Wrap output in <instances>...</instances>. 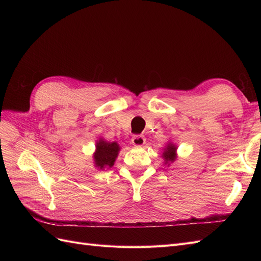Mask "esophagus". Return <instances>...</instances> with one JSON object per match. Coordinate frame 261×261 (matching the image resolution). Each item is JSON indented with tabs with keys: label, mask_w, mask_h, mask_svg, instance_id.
<instances>
[{
	"label": "esophagus",
	"mask_w": 261,
	"mask_h": 261,
	"mask_svg": "<svg viewBox=\"0 0 261 261\" xmlns=\"http://www.w3.org/2000/svg\"><path fill=\"white\" fill-rule=\"evenodd\" d=\"M132 143L134 146H137V147H140L145 145L146 143V138L144 136L141 135H135L133 138H132Z\"/></svg>",
	"instance_id": "obj_1"
}]
</instances>
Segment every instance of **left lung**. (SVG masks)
<instances>
[{
    "label": "left lung",
    "instance_id": "1",
    "mask_svg": "<svg viewBox=\"0 0 261 261\" xmlns=\"http://www.w3.org/2000/svg\"><path fill=\"white\" fill-rule=\"evenodd\" d=\"M176 150H177V146L175 144H173L172 141H169L167 146L163 148L162 158L164 160V165H168V167H170V164H172L176 160V158H177Z\"/></svg>",
    "mask_w": 261,
    "mask_h": 261
}]
</instances>
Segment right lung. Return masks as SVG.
I'll return each instance as SVG.
<instances>
[{"label": "right lung", "instance_id": "right-lung-1", "mask_svg": "<svg viewBox=\"0 0 261 261\" xmlns=\"http://www.w3.org/2000/svg\"><path fill=\"white\" fill-rule=\"evenodd\" d=\"M121 147L116 141H108L105 138H99L96 143V150L92 154L94 168L99 170L111 169L120 152Z\"/></svg>", "mask_w": 261, "mask_h": 261}]
</instances>
